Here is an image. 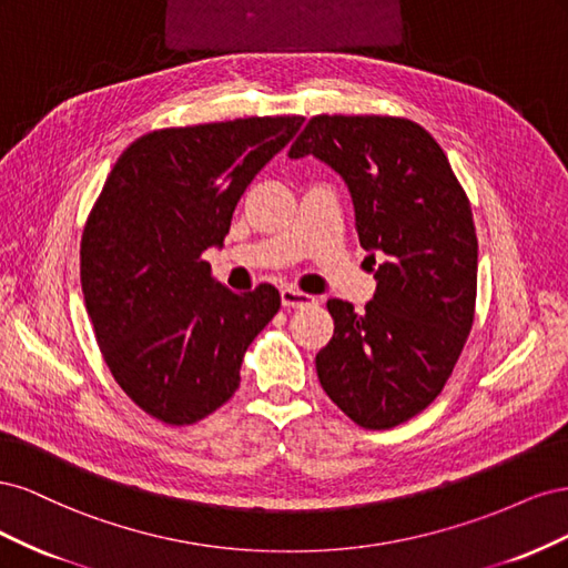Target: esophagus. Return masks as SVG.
Returning a JSON list of instances; mask_svg holds the SVG:
<instances>
[{"instance_id":"esophagus-1","label":"esophagus","mask_w":568,"mask_h":568,"mask_svg":"<svg viewBox=\"0 0 568 568\" xmlns=\"http://www.w3.org/2000/svg\"><path fill=\"white\" fill-rule=\"evenodd\" d=\"M313 303H315V296L303 294V291H298L294 286L282 288V305L284 307H305V305H313Z\"/></svg>"}]
</instances>
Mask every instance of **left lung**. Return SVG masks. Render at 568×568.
<instances>
[{
    "label": "left lung",
    "mask_w": 568,
    "mask_h": 568,
    "mask_svg": "<svg viewBox=\"0 0 568 568\" xmlns=\"http://www.w3.org/2000/svg\"><path fill=\"white\" fill-rule=\"evenodd\" d=\"M313 153L346 180L376 267L363 313L326 301L334 336L317 353L324 393L372 432L432 405L474 324L478 242L471 203L438 142L395 115H315L288 159Z\"/></svg>",
    "instance_id": "8db88e82"
}]
</instances>
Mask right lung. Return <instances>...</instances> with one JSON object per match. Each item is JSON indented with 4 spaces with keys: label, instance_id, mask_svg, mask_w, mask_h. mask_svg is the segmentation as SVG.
Returning <instances> with one entry per match:
<instances>
[{
    "label": "right lung",
    "instance_id": "1",
    "mask_svg": "<svg viewBox=\"0 0 568 568\" xmlns=\"http://www.w3.org/2000/svg\"><path fill=\"white\" fill-rule=\"evenodd\" d=\"M303 120L146 132L94 201L80 242L84 307L113 379L153 419L189 426L225 405L246 348L277 315V288L234 294L203 251L222 246L246 186Z\"/></svg>",
    "mask_w": 568,
    "mask_h": 568
}]
</instances>
